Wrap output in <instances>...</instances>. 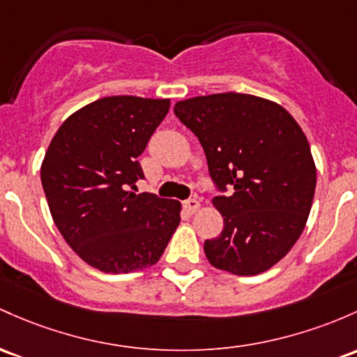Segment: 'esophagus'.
<instances>
[{"instance_id": "esophagus-1", "label": "esophagus", "mask_w": 357, "mask_h": 357, "mask_svg": "<svg viewBox=\"0 0 357 357\" xmlns=\"http://www.w3.org/2000/svg\"><path fill=\"white\" fill-rule=\"evenodd\" d=\"M183 208H185L188 213H195V211H198L199 208V202L195 198H188L183 202Z\"/></svg>"}]
</instances>
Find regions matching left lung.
I'll list each match as a JSON object with an SVG mask.
<instances>
[{
	"mask_svg": "<svg viewBox=\"0 0 357 357\" xmlns=\"http://www.w3.org/2000/svg\"><path fill=\"white\" fill-rule=\"evenodd\" d=\"M174 115L198 137L223 217L206 259L222 271L254 276L283 259L310 213L317 169L303 130L264 98L220 93L178 101Z\"/></svg>",
	"mask_w": 357,
	"mask_h": 357,
	"instance_id": "1",
	"label": "left lung"
}]
</instances>
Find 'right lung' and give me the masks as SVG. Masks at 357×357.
<instances>
[{
	"instance_id": "obj_1",
	"label": "right lung",
	"mask_w": 357,
	"mask_h": 357,
	"mask_svg": "<svg viewBox=\"0 0 357 357\" xmlns=\"http://www.w3.org/2000/svg\"><path fill=\"white\" fill-rule=\"evenodd\" d=\"M169 100L108 96L69 116L45 152L40 178L50 215L70 249L103 273L155 264L181 203L137 195V160L169 112Z\"/></svg>"
}]
</instances>
